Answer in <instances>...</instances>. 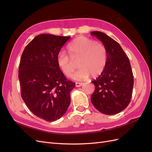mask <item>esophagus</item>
<instances>
[{
  "instance_id": "1",
  "label": "esophagus",
  "mask_w": 152,
  "mask_h": 152,
  "mask_svg": "<svg viewBox=\"0 0 152 152\" xmlns=\"http://www.w3.org/2000/svg\"><path fill=\"white\" fill-rule=\"evenodd\" d=\"M82 84H83V83H80V82H76V83H75V86L77 87H80L81 86H82Z\"/></svg>"
}]
</instances>
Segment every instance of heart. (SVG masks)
Wrapping results in <instances>:
<instances>
[{"label": "heart", "instance_id": "1", "mask_svg": "<svg viewBox=\"0 0 152 152\" xmlns=\"http://www.w3.org/2000/svg\"><path fill=\"white\" fill-rule=\"evenodd\" d=\"M67 50L72 59H79L78 70L73 78L76 80H84L90 75L97 77L104 72L108 61L107 50L102 44L86 37H78L68 45ZM59 68L66 76L70 77L76 66L72 63L68 55L59 53L57 58Z\"/></svg>", "mask_w": 152, "mask_h": 152}]
</instances>
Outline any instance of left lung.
I'll return each instance as SVG.
<instances>
[{"mask_svg":"<svg viewBox=\"0 0 152 152\" xmlns=\"http://www.w3.org/2000/svg\"><path fill=\"white\" fill-rule=\"evenodd\" d=\"M95 36L107 50L108 61L104 72L92 81L95 86L91 100L98 111L106 115L122 112L129 104L134 79L129 59L117 42L103 32Z\"/></svg>","mask_w":152,"mask_h":152,"instance_id":"8db88e82","label":"left lung"}]
</instances>
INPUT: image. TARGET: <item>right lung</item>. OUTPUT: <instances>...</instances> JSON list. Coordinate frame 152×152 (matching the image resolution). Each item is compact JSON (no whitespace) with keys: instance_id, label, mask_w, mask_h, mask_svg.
<instances>
[{"instance_id":"obj_1","label":"right lung","mask_w":152,"mask_h":152,"mask_svg":"<svg viewBox=\"0 0 152 152\" xmlns=\"http://www.w3.org/2000/svg\"><path fill=\"white\" fill-rule=\"evenodd\" d=\"M70 37L39 35L22 53L18 78L21 98L35 115L48 122L60 118L70 103L75 83L66 79L56 58Z\"/></svg>"}]
</instances>
